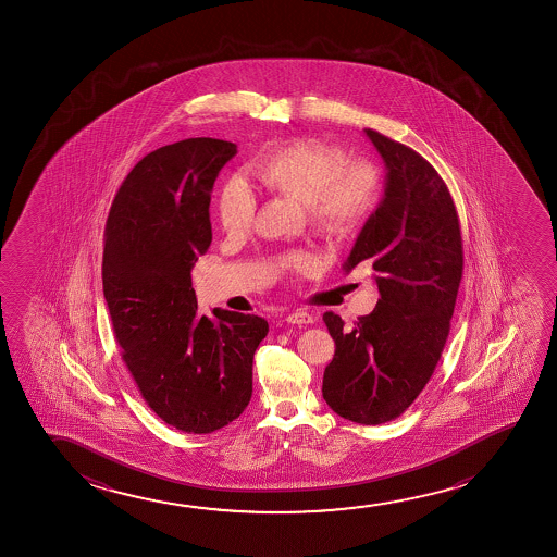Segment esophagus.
I'll return each instance as SVG.
<instances>
[{
	"label": "esophagus",
	"mask_w": 557,
	"mask_h": 557,
	"mask_svg": "<svg viewBox=\"0 0 557 557\" xmlns=\"http://www.w3.org/2000/svg\"><path fill=\"white\" fill-rule=\"evenodd\" d=\"M287 323H293V325H310L313 323L312 313L305 312V310H297V312H290L287 315Z\"/></svg>",
	"instance_id": "1"
}]
</instances>
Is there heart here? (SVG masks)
Returning a JSON list of instances; mask_svg holds the SVG:
<instances>
[{"instance_id":"1","label":"heart","mask_w":557,"mask_h":557,"mask_svg":"<svg viewBox=\"0 0 557 557\" xmlns=\"http://www.w3.org/2000/svg\"><path fill=\"white\" fill-rule=\"evenodd\" d=\"M255 190L297 199L306 219L321 236H346L359 228L373 213L381 198V173L363 158H344L343 150L312 138H293L268 148L247 169ZM216 216L230 236H242L251 228L255 198L242 184L224 186L216 196ZM277 264L293 272H308L313 257L290 251Z\"/></svg>"}]
</instances>
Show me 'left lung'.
<instances>
[{
    "instance_id": "8db88e82",
    "label": "left lung",
    "mask_w": 557,
    "mask_h": 557,
    "mask_svg": "<svg viewBox=\"0 0 557 557\" xmlns=\"http://www.w3.org/2000/svg\"><path fill=\"white\" fill-rule=\"evenodd\" d=\"M366 135L384 161L386 188L344 270L371 260L381 298L351 329L323 313L336 348L321 392L343 419L374 426L399 417L434 374L465 252L457 209L437 171L409 146L379 131Z\"/></svg>"
}]
</instances>
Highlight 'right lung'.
I'll list each match as a JSON object with an SVG mask.
<instances>
[{
  "mask_svg": "<svg viewBox=\"0 0 557 557\" xmlns=\"http://www.w3.org/2000/svg\"><path fill=\"white\" fill-rule=\"evenodd\" d=\"M237 153L199 137L150 152L115 194L104 230L102 289L140 396L169 426L211 434L251 401L252 356L267 320L213 310L198 315L191 268L213 234L214 181Z\"/></svg>",
  "mask_w": 557,
  "mask_h": 557,
  "instance_id": "1",
  "label": "right lung"
}]
</instances>
